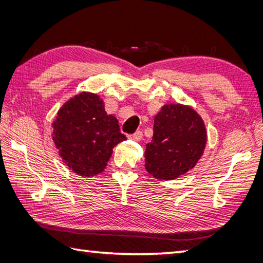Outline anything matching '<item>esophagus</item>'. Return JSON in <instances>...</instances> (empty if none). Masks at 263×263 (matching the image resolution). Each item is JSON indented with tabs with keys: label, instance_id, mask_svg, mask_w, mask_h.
<instances>
[{
	"label": "esophagus",
	"instance_id": "obj_1",
	"mask_svg": "<svg viewBox=\"0 0 263 263\" xmlns=\"http://www.w3.org/2000/svg\"><path fill=\"white\" fill-rule=\"evenodd\" d=\"M127 138L131 139V140H135V141H140L142 139V132L137 131V132L133 133V135H128Z\"/></svg>",
	"mask_w": 263,
	"mask_h": 263
}]
</instances>
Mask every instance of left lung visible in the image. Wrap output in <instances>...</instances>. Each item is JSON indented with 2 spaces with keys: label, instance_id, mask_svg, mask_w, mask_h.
<instances>
[{
  "label": "left lung",
  "instance_id": "1",
  "mask_svg": "<svg viewBox=\"0 0 263 263\" xmlns=\"http://www.w3.org/2000/svg\"><path fill=\"white\" fill-rule=\"evenodd\" d=\"M205 143V126L197 111L182 104L164 105L155 116L144 167L157 180H174L193 168Z\"/></svg>",
  "mask_w": 263,
  "mask_h": 263
}]
</instances>
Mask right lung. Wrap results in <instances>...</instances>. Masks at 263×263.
Wrapping results in <instances>:
<instances>
[{
    "label": "right lung",
    "instance_id": "1",
    "mask_svg": "<svg viewBox=\"0 0 263 263\" xmlns=\"http://www.w3.org/2000/svg\"><path fill=\"white\" fill-rule=\"evenodd\" d=\"M53 141L60 157L78 175L90 177L107 165L113 148L126 140L119 121L105 111L98 95L83 91L69 99L53 122Z\"/></svg>",
    "mask_w": 263,
    "mask_h": 263
}]
</instances>
